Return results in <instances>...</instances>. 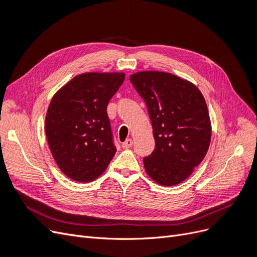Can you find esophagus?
<instances>
[{
    "mask_svg": "<svg viewBox=\"0 0 257 257\" xmlns=\"http://www.w3.org/2000/svg\"><path fill=\"white\" fill-rule=\"evenodd\" d=\"M132 146H133V141H132V139H126L125 142L124 143H122V148L123 149H128V148H131Z\"/></svg>",
    "mask_w": 257,
    "mask_h": 257,
    "instance_id": "34e87169",
    "label": "esophagus"
}]
</instances>
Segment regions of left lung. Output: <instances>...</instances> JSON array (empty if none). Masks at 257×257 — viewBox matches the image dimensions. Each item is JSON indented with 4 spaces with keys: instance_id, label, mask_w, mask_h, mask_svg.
Returning a JSON list of instances; mask_svg holds the SVG:
<instances>
[{
    "instance_id": "8db88e82",
    "label": "left lung",
    "mask_w": 257,
    "mask_h": 257,
    "mask_svg": "<svg viewBox=\"0 0 257 257\" xmlns=\"http://www.w3.org/2000/svg\"><path fill=\"white\" fill-rule=\"evenodd\" d=\"M130 80L147 105L155 139L154 151L144 159L148 176L164 186L181 183L204 160L211 141L203 94L194 83L165 72H138Z\"/></svg>"
}]
</instances>
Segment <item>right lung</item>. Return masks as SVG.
<instances>
[{
	"mask_svg": "<svg viewBox=\"0 0 257 257\" xmlns=\"http://www.w3.org/2000/svg\"><path fill=\"white\" fill-rule=\"evenodd\" d=\"M124 78V73H83L53 95L45 133L57 165L72 180H95L115 154L107 106Z\"/></svg>",
	"mask_w": 257,
	"mask_h": 257,
	"instance_id": "add662e5",
	"label": "right lung"
}]
</instances>
